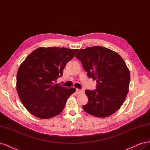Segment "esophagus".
<instances>
[{"mask_svg":"<svg viewBox=\"0 0 150 150\" xmlns=\"http://www.w3.org/2000/svg\"><path fill=\"white\" fill-rule=\"evenodd\" d=\"M83 92L82 91V90H80V89H76V94H78V95H79V94H81V93H82Z\"/></svg>","mask_w":150,"mask_h":150,"instance_id":"34e87169","label":"esophagus"}]
</instances>
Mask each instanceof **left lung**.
<instances>
[{"instance_id": "8db88e82", "label": "left lung", "mask_w": 150, "mask_h": 150, "mask_svg": "<svg viewBox=\"0 0 150 150\" xmlns=\"http://www.w3.org/2000/svg\"><path fill=\"white\" fill-rule=\"evenodd\" d=\"M75 57L83 65L89 78L96 80V91L86 90L87 113L106 117L121 108L129 91L130 71L117 53L100 46L80 50Z\"/></svg>"}]
</instances>
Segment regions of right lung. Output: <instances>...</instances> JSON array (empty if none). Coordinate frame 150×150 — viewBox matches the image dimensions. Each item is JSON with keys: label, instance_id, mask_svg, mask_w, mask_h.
<instances>
[{"label": "right lung", "instance_id": "right-lung-1", "mask_svg": "<svg viewBox=\"0 0 150 150\" xmlns=\"http://www.w3.org/2000/svg\"><path fill=\"white\" fill-rule=\"evenodd\" d=\"M79 49L40 47L21 64L17 73L16 90L29 112L40 119L60 114L75 88H67L54 81L63 75L67 63Z\"/></svg>", "mask_w": 150, "mask_h": 150}]
</instances>
